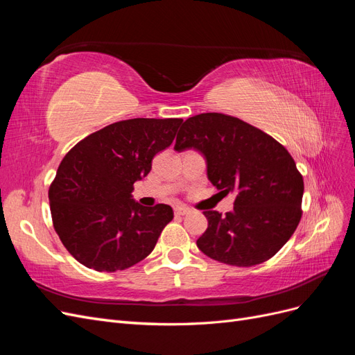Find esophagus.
Listing matches in <instances>:
<instances>
[{
    "label": "esophagus",
    "mask_w": 355,
    "mask_h": 355,
    "mask_svg": "<svg viewBox=\"0 0 355 355\" xmlns=\"http://www.w3.org/2000/svg\"><path fill=\"white\" fill-rule=\"evenodd\" d=\"M191 211V209L185 204H179V206L175 207V214L176 216H184V214H188Z\"/></svg>",
    "instance_id": "obj_1"
}]
</instances>
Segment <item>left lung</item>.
<instances>
[{
  "instance_id": "8db88e82",
  "label": "left lung",
  "mask_w": 355,
  "mask_h": 355,
  "mask_svg": "<svg viewBox=\"0 0 355 355\" xmlns=\"http://www.w3.org/2000/svg\"><path fill=\"white\" fill-rule=\"evenodd\" d=\"M175 149L201 153L213 187L235 192L234 210L225 216L204 211L209 227L197 240L204 254L253 266L271 259L292 237L302 216L304 179L274 137L240 118L206 112L182 124Z\"/></svg>"
}]
</instances>
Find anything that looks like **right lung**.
Listing matches in <instances>:
<instances>
[{
  "label": "right lung",
  "mask_w": 355,
  "mask_h": 355,
  "mask_svg": "<svg viewBox=\"0 0 355 355\" xmlns=\"http://www.w3.org/2000/svg\"><path fill=\"white\" fill-rule=\"evenodd\" d=\"M182 121H118L83 139L62 159L49 189L50 211L60 241L80 263L115 272L154 250L173 209L141 206L133 184L151 171L154 155L171 145Z\"/></svg>",
  "instance_id": "add662e5"
}]
</instances>
